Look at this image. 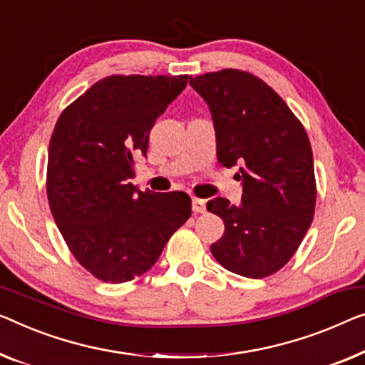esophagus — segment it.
Returning a JSON list of instances; mask_svg holds the SVG:
<instances>
[{"label":"esophagus","mask_w":365,"mask_h":365,"mask_svg":"<svg viewBox=\"0 0 365 365\" xmlns=\"http://www.w3.org/2000/svg\"><path fill=\"white\" fill-rule=\"evenodd\" d=\"M192 208L195 213H206V201L200 198H193Z\"/></svg>","instance_id":"obj_1"}]
</instances>
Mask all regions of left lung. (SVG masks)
<instances>
[{"label":"left lung","mask_w":365,"mask_h":365,"mask_svg":"<svg viewBox=\"0 0 365 365\" xmlns=\"http://www.w3.org/2000/svg\"><path fill=\"white\" fill-rule=\"evenodd\" d=\"M210 108L217 162L236 167L242 198L208 201L225 221L211 244L222 267L249 279L275 274L292 259L313 221L317 203L313 152L307 130L270 86L226 68L190 77Z\"/></svg>","instance_id":"obj_1"}]
</instances>
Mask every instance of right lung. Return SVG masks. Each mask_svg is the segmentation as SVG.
Segmentation results:
<instances>
[{
    "label": "right lung",
    "mask_w": 365,
    "mask_h": 365,
    "mask_svg": "<svg viewBox=\"0 0 365 365\" xmlns=\"http://www.w3.org/2000/svg\"><path fill=\"white\" fill-rule=\"evenodd\" d=\"M188 75H111L58 118L48 144L47 198L75 259L108 284H123L157 262L192 215L185 192H140L134 155L148 154L157 118Z\"/></svg>",
    "instance_id": "add662e5"
}]
</instances>
